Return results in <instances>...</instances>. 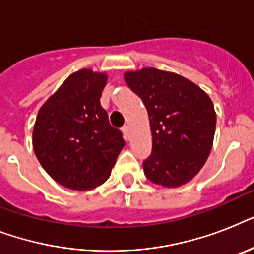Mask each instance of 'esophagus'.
Returning <instances> with one entry per match:
<instances>
[{"instance_id": "34e87169", "label": "esophagus", "mask_w": 254, "mask_h": 254, "mask_svg": "<svg viewBox=\"0 0 254 254\" xmlns=\"http://www.w3.org/2000/svg\"><path fill=\"white\" fill-rule=\"evenodd\" d=\"M123 131H124V134L127 135V138H129V133H130V127H129V125H124L123 127Z\"/></svg>"}]
</instances>
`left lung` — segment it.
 <instances>
[{"label":"left lung","mask_w":254,"mask_h":254,"mask_svg":"<svg viewBox=\"0 0 254 254\" xmlns=\"http://www.w3.org/2000/svg\"><path fill=\"white\" fill-rule=\"evenodd\" d=\"M127 87L145 104L153 147L143 161L149 181L178 187L191 181L208 158L216 113L208 95L177 73L143 68L125 73Z\"/></svg>","instance_id":"obj_1"}]
</instances>
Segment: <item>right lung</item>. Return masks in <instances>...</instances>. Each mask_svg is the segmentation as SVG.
Returning <instances> with one entry per match:
<instances>
[{"mask_svg":"<svg viewBox=\"0 0 254 254\" xmlns=\"http://www.w3.org/2000/svg\"><path fill=\"white\" fill-rule=\"evenodd\" d=\"M104 73H72L39 109L33 131L38 161L50 177L71 190H91L107 181L125 145L109 124L100 97Z\"/></svg>","mask_w":254,"mask_h":254,"instance_id":"add662e5","label":"right lung"}]
</instances>
